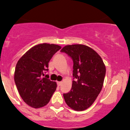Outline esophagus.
I'll use <instances>...</instances> for the list:
<instances>
[{
	"instance_id": "34e87169",
	"label": "esophagus",
	"mask_w": 130,
	"mask_h": 130,
	"mask_svg": "<svg viewBox=\"0 0 130 130\" xmlns=\"http://www.w3.org/2000/svg\"><path fill=\"white\" fill-rule=\"evenodd\" d=\"M62 82H57V84L58 86H60L61 85H62Z\"/></svg>"
}]
</instances>
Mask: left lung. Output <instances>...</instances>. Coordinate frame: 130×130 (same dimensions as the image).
I'll return each mask as SVG.
<instances>
[{
    "instance_id": "left-lung-1",
    "label": "left lung",
    "mask_w": 130,
    "mask_h": 130,
    "mask_svg": "<svg viewBox=\"0 0 130 130\" xmlns=\"http://www.w3.org/2000/svg\"><path fill=\"white\" fill-rule=\"evenodd\" d=\"M60 51L73 61L72 88L63 93L64 99L73 110H85L93 104L102 88L106 73L104 62L94 50L84 45H67Z\"/></svg>"
}]
</instances>
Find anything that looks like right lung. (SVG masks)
<instances>
[{
  "mask_svg": "<svg viewBox=\"0 0 130 130\" xmlns=\"http://www.w3.org/2000/svg\"><path fill=\"white\" fill-rule=\"evenodd\" d=\"M61 48L57 45L42 43L31 48L16 64L14 81L20 96L26 104L37 108L46 105L57 88L50 80L48 63ZM44 77H43V76Z\"/></svg>",
  "mask_w": 130,
  "mask_h": 130,
  "instance_id": "right-lung-1",
  "label": "right lung"
}]
</instances>
